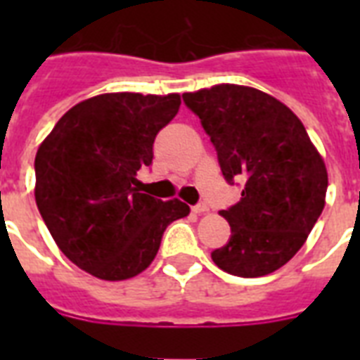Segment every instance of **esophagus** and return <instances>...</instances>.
<instances>
[{
    "instance_id": "obj_1",
    "label": "esophagus",
    "mask_w": 360,
    "mask_h": 360,
    "mask_svg": "<svg viewBox=\"0 0 360 360\" xmlns=\"http://www.w3.org/2000/svg\"><path fill=\"white\" fill-rule=\"evenodd\" d=\"M192 211H194V213H205V211H209V207H207V203H203V202H200V203H196V205H192Z\"/></svg>"
}]
</instances>
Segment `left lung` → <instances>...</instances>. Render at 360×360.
Listing matches in <instances>:
<instances>
[{
  "instance_id": "left-lung-1",
  "label": "left lung",
  "mask_w": 360,
  "mask_h": 360,
  "mask_svg": "<svg viewBox=\"0 0 360 360\" xmlns=\"http://www.w3.org/2000/svg\"><path fill=\"white\" fill-rule=\"evenodd\" d=\"M211 138L240 200L220 214L230 240L211 252L222 271L256 278L280 269L304 245L325 207L327 169L288 106L252 87L222 84L183 95Z\"/></svg>"
}]
</instances>
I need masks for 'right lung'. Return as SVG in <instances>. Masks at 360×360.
Here are the masks:
<instances>
[{
  "instance_id": "right-lung-1",
  "label": "right lung",
  "mask_w": 360,
  "mask_h": 360,
  "mask_svg": "<svg viewBox=\"0 0 360 360\" xmlns=\"http://www.w3.org/2000/svg\"><path fill=\"white\" fill-rule=\"evenodd\" d=\"M177 93H106L76 104L35 157V200L70 262L103 280H127L155 259L164 231L191 213L179 200L143 194L138 169L179 112Z\"/></svg>"
}]
</instances>
